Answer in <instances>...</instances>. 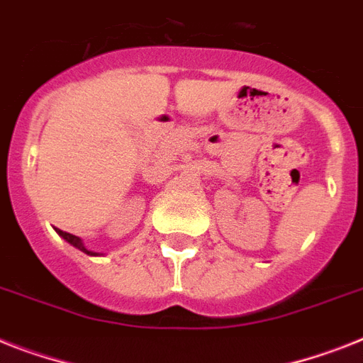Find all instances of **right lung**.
<instances>
[{"mask_svg":"<svg viewBox=\"0 0 363 363\" xmlns=\"http://www.w3.org/2000/svg\"><path fill=\"white\" fill-rule=\"evenodd\" d=\"M55 232L59 233V235H61V238L65 239V241H67V242H70L72 247H76L77 250H81V252L89 254V256H101L100 252H92V250H89V248H86L85 245H83V241H81V239L77 238V235H72V233L62 232V230H55Z\"/></svg>","mask_w":363,"mask_h":363,"instance_id":"obj_1","label":"right lung"}]
</instances>
